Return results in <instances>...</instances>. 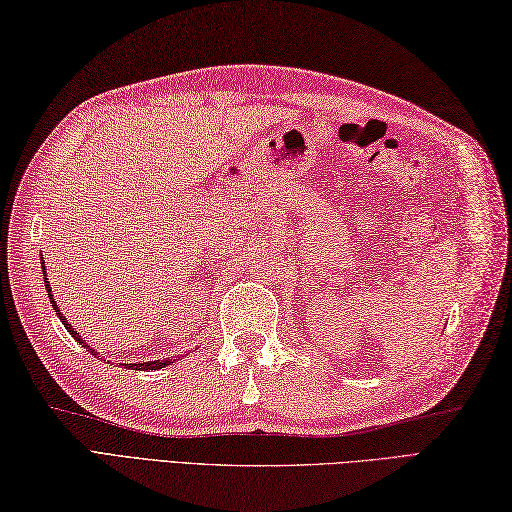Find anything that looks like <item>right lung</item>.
<instances>
[{"mask_svg": "<svg viewBox=\"0 0 512 512\" xmlns=\"http://www.w3.org/2000/svg\"><path fill=\"white\" fill-rule=\"evenodd\" d=\"M41 268H43V284H46L48 297H50V303H52V310L57 312V317L61 319L63 328L68 330V332L74 336V339L79 341V345L85 347V350L92 352L94 356H99V352H96L94 347H90L88 343H85V341L81 339V336H79V332H76V330L72 328V325H70L68 321H65L63 314H61V310H59V306H57V301H54V295H52V288H50V281H48V273H46V262H43V257H41ZM171 363H176V358H173V361H171V358H162V361L158 358V361H147V363H121V365H125V369H138V372H147V369H162V367H167V365H171Z\"/></svg>", "mask_w": 512, "mask_h": 512, "instance_id": "1", "label": "right lung"}]
</instances>
